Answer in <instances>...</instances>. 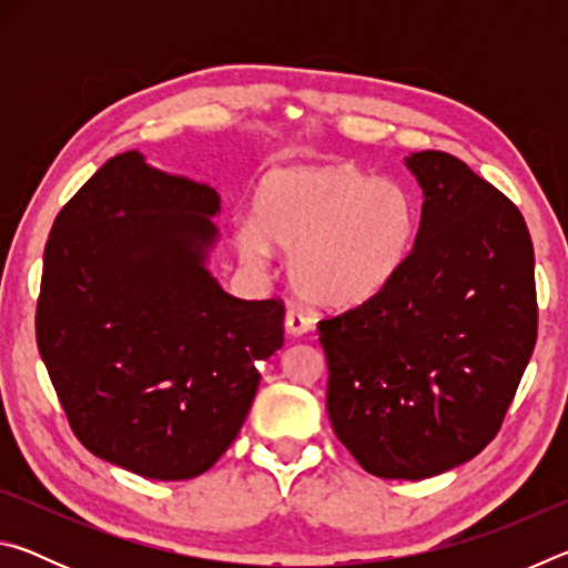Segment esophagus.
<instances>
[{
	"instance_id": "1",
	"label": "esophagus",
	"mask_w": 568,
	"mask_h": 568,
	"mask_svg": "<svg viewBox=\"0 0 568 568\" xmlns=\"http://www.w3.org/2000/svg\"><path fill=\"white\" fill-rule=\"evenodd\" d=\"M313 325H315V321L303 311V307H295V305L287 307V313H285V331L287 333L303 335L307 331H313Z\"/></svg>"
}]
</instances>
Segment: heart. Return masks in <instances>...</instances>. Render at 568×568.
Listing matches in <instances>:
<instances>
[{"label":"heart","mask_w":568,"mask_h":568,"mask_svg":"<svg viewBox=\"0 0 568 568\" xmlns=\"http://www.w3.org/2000/svg\"><path fill=\"white\" fill-rule=\"evenodd\" d=\"M406 190L353 165L275 170L255 190L253 225L237 230V253L261 267L271 245L291 253V281L305 301L345 307L378 295L416 237Z\"/></svg>","instance_id":"b5f03b06"}]
</instances>
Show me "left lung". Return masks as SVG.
Masks as SVG:
<instances>
[{"mask_svg": "<svg viewBox=\"0 0 568 568\" xmlns=\"http://www.w3.org/2000/svg\"><path fill=\"white\" fill-rule=\"evenodd\" d=\"M423 190L416 243L378 295L318 323L328 416L378 478L466 464L501 428L538 331L524 215L466 162L406 160Z\"/></svg>", "mask_w": 568, "mask_h": 568, "instance_id": "obj_1", "label": "left lung"}]
</instances>
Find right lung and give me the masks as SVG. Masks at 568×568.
Here are the masks:
<instances>
[{
	"mask_svg": "<svg viewBox=\"0 0 568 568\" xmlns=\"http://www.w3.org/2000/svg\"><path fill=\"white\" fill-rule=\"evenodd\" d=\"M213 187L104 162L57 215L37 297V348L64 416L98 458L187 480L225 454L283 345L285 305L240 301L205 271Z\"/></svg>",
	"mask_w": 568,
	"mask_h": 568,
	"instance_id": "right-lung-1",
	"label": "right lung"
}]
</instances>
